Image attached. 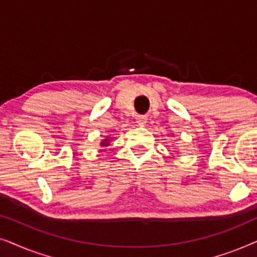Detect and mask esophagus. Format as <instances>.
Returning a JSON list of instances; mask_svg holds the SVG:
<instances>
[{"instance_id":"1","label":"esophagus","mask_w":257,"mask_h":257,"mask_svg":"<svg viewBox=\"0 0 257 257\" xmlns=\"http://www.w3.org/2000/svg\"><path fill=\"white\" fill-rule=\"evenodd\" d=\"M136 121L139 126H144L147 122V118L145 117V115H137Z\"/></svg>"}]
</instances>
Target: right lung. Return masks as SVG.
Instances as JSON below:
<instances>
[{"label": "right lung", "mask_w": 257, "mask_h": 257, "mask_svg": "<svg viewBox=\"0 0 257 257\" xmlns=\"http://www.w3.org/2000/svg\"><path fill=\"white\" fill-rule=\"evenodd\" d=\"M112 138H113V137H106V138L101 140V143H100V146H103V147H106V146L110 145V143H111V139H112Z\"/></svg>", "instance_id": "1"}]
</instances>
